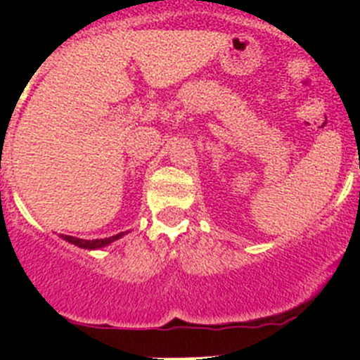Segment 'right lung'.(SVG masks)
I'll list each match as a JSON object with an SVG mask.
<instances>
[{"mask_svg":"<svg viewBox=\"0 0 360 360\" xmlns=\"http://www.w3.org/2000/svg\"><path fill=\"white\" fill-rule=\"evenodd\" d=\"M126 232H120V234H115V236H110V238H103V240H81V238H73V236H66V234H61L63 240H66L68 243L77 245L81 249H88V250H95V249H103L106 245L113 243L117 241L119 238H122Z\"/></svg>","mask_w":360,"mask_h":360,"instance_id":"add662e5","label":"right lung"}]
</instances>
